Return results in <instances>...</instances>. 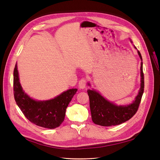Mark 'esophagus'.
<instances>
[{
    "instance_id": "34e87169",
    "label": "esophagus",
    "mask_w": 160,
    "mask_h": 160,
    "mask_svg": "<svg viewBox=\"0 0 160 160\" xmlns=\"http://www.w3.org/2000/svg\"><path fill=\"white\" fill-rule=\"evenodd\" d=\"M86 83H87V81L85 78L81 79L79 82V88L80 89H85L86 87Z\"/></svg>"
}]
</instances>
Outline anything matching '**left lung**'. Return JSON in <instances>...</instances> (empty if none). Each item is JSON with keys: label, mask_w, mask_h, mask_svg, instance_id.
<instances>
[{"label": "left lung", "mask_w": 160, "mask_h": 160, "mask_svg": "<svg viewBox=\"0 0 160 160\" xmlns=\"http://www.w3.org/2000/svg\"><path fill=\"white\" fill-rule=\"evenodd\" d=\"M131 42L132 41L130 40ZM135 48L136 47L134 46ZM138 54L141 60V88L135 98V100L128 105L117 106L103 98L95 89H88V93L89 98V106L93 122L102 127L115 126L122 124L131 119L135 114L142 96L144 92V75L143 72L142 57L139 50ZM90 86V83H88Z\"/></svg>", "instance_id": "left-lung-1"}]
</instances>
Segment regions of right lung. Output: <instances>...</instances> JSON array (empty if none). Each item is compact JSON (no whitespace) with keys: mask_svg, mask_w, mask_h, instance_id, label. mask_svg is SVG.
<instances>
[{"mask_svg":"<svg viewBox=\"0 0 160 160\" xmlns=\"http://www.w3.org/2000/svg\"><path fill=\"white\" fill-rule=\"evenodd\" d=\"M14 97L17 106L30 122L39 127L55 128L64 121L67 108L77 89H70L48 100H36L25 93L20 84L16 63L13 72Z\"/></svg>","mask_w":160,"mask_h":160,"instance_id":"add662e5","label":"right lung"}]
</instances>
